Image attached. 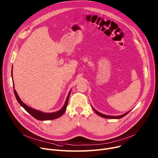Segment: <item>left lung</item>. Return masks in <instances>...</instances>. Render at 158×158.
I'll use <instances>...</instances> for the list:
<instances>
[{
	"label": "left lung",
	"mask_w": 158,
	"mask_h": 158,
	"mask_svg": "<svg viewBox=\"0 0 158 158\" xmlns=\"http://www.w3.org/2000/svg\"><path fill=\"white\" fill-rule=\"evenodd\" d=\"M92 108H93V107H92ZM93 110H94V112H96V114H97V115H100V116H101V117H102V118H108V119H120V118H123L124 116H125L126 115L128 114L129 113V112H127V113L124 114L123 115H119V116H111V115H104V114H101V113L98 112V111H97L94 108H93Z\"/></svg>",
	"instance_id": "left-lung-1"
}]
</instances>
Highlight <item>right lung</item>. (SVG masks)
Returning a JSON list of instances; mask_svg holds the SVG:
<instances>
[{
	"label": "right lung",
	"instance_id": "right-lung-1",
	"mask_svg": "<svg viewBox=\"0 0 158 158\" xmlns=\"http://www.w3.org/2000/svg\"><path fill=\"white\" fill-rule=\"evenodd\" d=\"M13 88H14V82H13ZM14 93H15V94L16 98L17 101L18 102V103H19L20 106H22L24 108V109L26 111H27L30 115H32V116L34 118H35L37 120H39V121H47V120H51V119H55L58 118L61 116V115L64 114V112H65L66 109H67V104H68V102H69V98L70 91L69 92V93L68 94L67 100H66V102H65V103L64 104V107H62V109H61V110H58L57 112H52V113H44V112H42L40 111L35 110L34 109H31V107L27 106L26 104H25L22 100H20V98L18 97V94H17L16 90L15 89V88H14Z\"/></svg>",
	"mask_w": 158,
	"mask_h": 158
}]
</instances>
